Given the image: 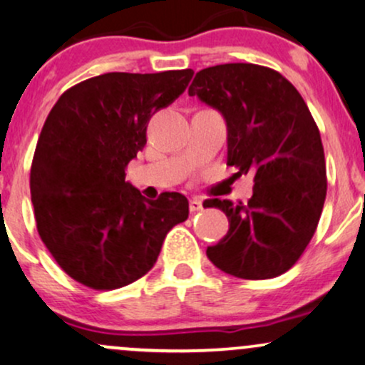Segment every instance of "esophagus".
I'll list each match as a JSON object with an SVG mask.
<instances>
[{
	"instance_id": "34e87169",
	"label": "esophagus",
	"mask_w": 365,
	"mask_h": 365,
	"mask_svg": "<svg viewBox=\"0 0 365 365\" xmlns=\"http://www.w3.org/2000/svg\"><path fill=\"white\" fill-rule=\"evenodd\" d=\"M190 210L191 212H200V210H203V200H201L200 196H192L190 200Z\"/></svg>"
}]
</instances>
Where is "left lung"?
Returning a JSON list of instances; mask_svg holds the SVG:
<instances>
[{"label": "left lung", "instance_id": "8db88e82", "mask_svg": "<svg viewBox=\"0 0 365 365\" xmlns=\"http://www.w3.org/2000/svg\"><path fill=\"white\" fill-rule=\"evenodd\" d=\"M187 93L225 118L227 165L255 173L247 203L205 200L229 218L208 259L246 280L282 275L309 244L327 198L324 150L306 102L285 76L251 63L205 68Z\"/></svg>", "mask_w": 365, "mask_h": 365}]
</instances>
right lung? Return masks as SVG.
<instances>
[{
	"mask_svg": "<svg viewBox=\"0 0 365 365\" xmlns=\"http://www.w3.org/2000/svg\"><path fill=\"white\" fill-rule=\"evenodd\" d=\"M192 73H106L68 88L51 109L30 195L38 235L73 280L96 290L133 284L187 218L186 196L147 200L124 169L147 145L150 118L181 96Z\"/></svg>",
	"mask_w": 365,
	"mask_h": 365,
	"instance_id": "right-lung-1",
	"label": "right lung"
}]
</instances>
